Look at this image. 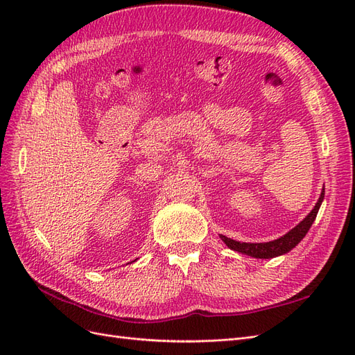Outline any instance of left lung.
Wrapping results in <instances>:
<instances>
[{
  "label": "left lung",
  "mask_w": 355,
  "mask_h": 355,
  "mask_svg": "<svg viewBox=\"0 0 355 355\" xmlns=\"http://www.w3.org/2000/svg\"><path fill=\"white\" fill-rule=\"evenodd\" d=\"M323 198H324V188H323V191H321V196L315 204V207L311 210L308 216L299 225H296L292 231H288L286 235H283V237L277 239L274 241H270V243H240V241H235V240L225 237V235H220V239L225 244L230 247L231 250L240 252V253H244V254L252 256V257H257V259H270V257L284 254V253L292 250L293 247L297 245V243H300V240L305 237L306 232L311 228V225H313V222L317 218V213H318V209L321 206V201H323Z\"/></svg>",
  "instance_id": "1"
}]
</instances>
